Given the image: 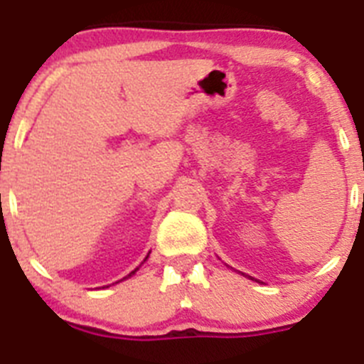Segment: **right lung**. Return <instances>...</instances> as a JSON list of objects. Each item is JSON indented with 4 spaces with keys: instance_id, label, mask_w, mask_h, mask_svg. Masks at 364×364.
Masks as SVG:
<instances>
[{
    "instance_id": "add662e5",
    "label": "right lung",
    "mask_w": 364,
    "mask_h": 364,
    "mask_svg": "<svg viewBox=\"0 0 364 364\" xmlns=\"http://www.w3.org/2000/svg\"><path fill=\"white\" fill-rule=\"evenodd\" d=\"M136 270H137V268H136ZM136 270H134V272H130V274H129V277H130V276H132V274H136Z\"/></svg>"
}]
</instances>
